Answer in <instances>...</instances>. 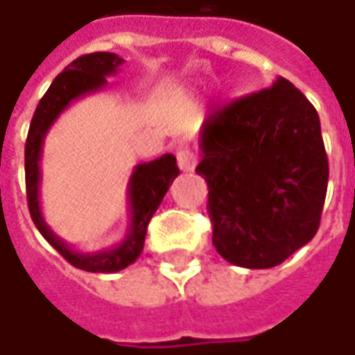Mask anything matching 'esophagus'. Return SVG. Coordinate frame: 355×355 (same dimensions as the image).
Instances as JSON below:
<instances>
[{
  "instance_id": "34e87169",
  "label": "esophagus",
  "mask_w": 355,
  "mask_h": 355,
  "mask_svg": "<svg viewBox=\"0 0 355 355\" xmlns=\"http://www.w3.org/2000/svg\"><path fill=\"white\" fill-rule=\"evenodd\" d=\"M177 163L180 171H184V173H192L194 167H196L198 157L194 155V151H190L188 147H182V149H178L177 151Z\"/></svg>"
}]
</instances>
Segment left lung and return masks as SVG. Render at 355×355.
I'll return each instance as SVG.
<instances>
[{
  "label": "left lung",
  "mask_w": 355,
  "mask_h": 355,
  "mask_svg": "<svg viewBox=\"0 0 355 355\" xmlns=\"http://www.w3.org/2000/svg\"><path fill=\"white\" fill-rule=\"evenodd\" d=\"M214 247L243 268L278 266L315 237L329 184L320 120L288 79L214 110L200 130Z\"/></svg>",
  "instance_id": "left-lung-1"
}]
</instances>
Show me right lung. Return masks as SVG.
<instances>
[{
  "label": "right lung",
  "mask_w": 355,
  "mask_h": 355,
  "mask_svg": "<svg viewBox=\"0 0 355 355\" xmlns=\"http://www.w3.org/2000/svg\"><path fill=\"white\" fill-rule=\"evenodd\" d=\"M124 60L112 52H95L73 60L69 66L52 81L44 96L40 98L35 110V116L28 128L25 144V180L28 211L35 221L36 229L42 237L56 248L64 259L79 270L110 274L118 272L136 262L144 250L149 219L161 206L168 187L178 177L177 157L165 153L163 157L139 163L134 168L128 182V204H130V227L124 241L112 248L96 250V252H77L66 241L58 237L42 218L38 188H40V157L42 144L50 126L56 118L66 110L73 101L81 96L96 93L108 85L107 77L114 76Z\"/></svg>",
  "instance_id": "add662e5"
}]
</instances>
